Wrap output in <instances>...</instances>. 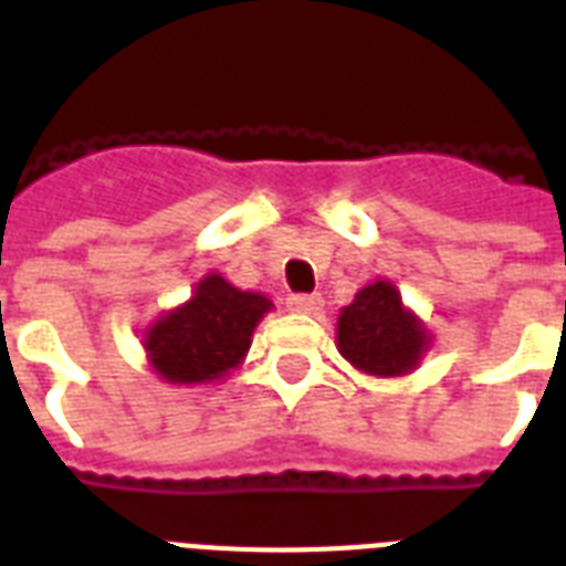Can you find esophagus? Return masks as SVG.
Here are the masks:
<instances>
[{
  "label": "esophagus",
  "mask_w": 566,
  "mask_h": 566,
  "mask_svg": "<svg viewBox=\"0 0 566 566\" xmlns=\"http://www.w3.org/2000/svg\"><path fill=\"white\" fill-rule=\"evenodd\" d=\"M287 311H293V314H319L323 300H319V293H293V296H287Z\"/></svg>",
  "instance_id": "obj_1"
}]
</instances>
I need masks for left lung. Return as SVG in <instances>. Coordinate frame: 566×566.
<instances>
[{"mask_svg":"<svg viewBox=\"0 0 566 566\" xmlns=\"http://www.w3.org/2000/svg\"><path fill=\"white\" fill-rule=\"evenodd\" d=\"M429 346L431 332L387 279L361 287L337 314V353L367 376H408L420 367Z\"/></svg>","mask_w":566,"mask_h":566,"instance_id":"1","label":"left lung"}]
</instances>
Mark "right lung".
<instances>
[{
  "label": "right lung",
  "mask_w": 566,
  "mask_h": 566,
  "mask_svg": "<svg viewBox=\"0 0 566 566\" xmlns=\"http://www.w3.org/2000/svg\"><path fill=\"white\" fill-rule=\"evenodd\" d=\"M273 311L264 293L240 291L220 273L196 282L188 302L144 328L146 361L167 385H211L243 364L252 332Z\"/></svg>",
  "instance_id": "add662e5"
}]
</instances>
